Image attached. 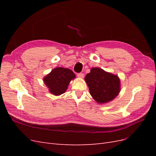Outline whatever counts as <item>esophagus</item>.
Here are the masks:
<instances>
[{
    "instance_id": "34e87169",
    "label": "esophagus",
    "mask_w": 156,
    "mask_h": 156,
    "mask_svg": "<svg viewBox=\"0 0 156 156\" xmlns=\"http://www.w3.org/2000/svg\"><path fill=\"white\" fill-rule=\"evenodd\" d=\"M77 76L80 78H83L84 77V73H77Z\"/></svg>"
}]
</instances>
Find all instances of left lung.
Segmentation results:
<instances>
[{
	"mask_svg": "<svg viewBox=\"0 0 156 156\" xmlns=\"http://www.w3.org/2000/svg\"><path fill=\"white\" fill-rule=\"evenodd\" d=\"M85 81L90 93L98 103H103L112 100L120 92V79L117 75L93 68L88 73Z\"/></svg>",
	"mask_w": 156,
	"mask_h": 156,
	"instance_id": "8db88e82",
	"label": "left lung"
}]
</instances>
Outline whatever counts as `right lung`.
<instances>
[{"label":"right lung","instance_id":"add662e5","mask_svg":"<svg viewBox=\"0 0 156 156\" xmlns=\"http://www.w3.org/2000/svg\"><path fill=\"white\" fill-rule=\"evenodd\" d=\"M75 77V73L69 69L56 68L44 77V81L50 92L58 96L66 92L70 81Z\"/></svg>","mask_w":156,"mask_h":156}]
</instances>
